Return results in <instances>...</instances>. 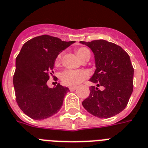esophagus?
I'll list each match as a JSON object with an SVG mask.
<instances>
[{
  "instance_id": "34e87169",
  "label": "esophagus",
  "mask_w": 148,
  "mask_h": 148,
  "mask_svg": "<svg viewBox=\"0 0 148 148\" xmlns=\"http://www.w3.org/2000/svg\"><path fill=\"white\" fill-rule=\"evenodd\" d=\"M77 88V86H70V87H69V90H70L71 91H74Z\"/></svg>"
}]
</instances>
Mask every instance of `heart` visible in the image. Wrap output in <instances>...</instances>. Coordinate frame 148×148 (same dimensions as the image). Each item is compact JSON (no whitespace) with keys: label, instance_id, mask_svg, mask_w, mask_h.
<instances>
[{"label":"heart","instance_id":"heart-1","mask_svg":"<svg viewBox=\"0 0 148 148\" xmlns=\"http://www.w3.org/2000/svg\"><path fill=\"white\" fill-rule=\"evenodd\" d=\"M77 55L82 61L89 59L90 57V52L89 49L82 47L77 49ZM62 54H59L56 58L55 64H58L62 59ZM88 72L86 71L78 70H66L64 71L61 74V80L64 85L67 86H76L84 81L85 79L88 77Z\"/></svg>","mask_w":148,"mask_h":148}]
</instances>
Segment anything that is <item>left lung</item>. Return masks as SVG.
<instances>
[{
    "instance_id": "left-lung-1",
    "label": "left lung",
    "mask_w": 148,
    "mask_h": 148,
    "mask_svg": "<svg viewBox=\"0 0 148 148\" xmlns=\"http://www.w3.org/2000/svg\"><path fill=\"white\" fill-rule=\"evenodd\" d=\"M80 42L92 50L97 68L90 79L97 86H90L83 106L100 119L116 116L126 107L133 91L134 68L130 57L122 47L103 39Z\"/></svg>"
}]
</instances>
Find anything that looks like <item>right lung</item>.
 <instances>
[{"mask_svg": "<svg viewBox=\"0 0 148 148\" xmlns=\"http://www.w3.org/2000/svg\"><path fill=\"white\" fill-rule=\"evenodd\" d=\"M74 42L43 35L23 45L16 58L14 86L19 107L32 119H48L62 107L69 89L59 84L50 88L47 81L58 55Z\"/></svg>", "mask_w": 148, "mask_h": 148, "instance_id": "right-lung-1", "label": "right lung"}]
</instances>
